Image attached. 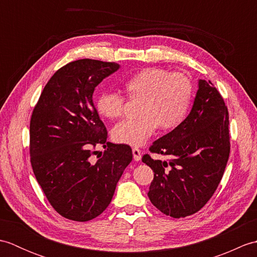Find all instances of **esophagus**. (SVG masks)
Masks as SVG:
<instances>
[{"label":"esophagus","instance_id":"obj_1","mask_svg":"<svg viewBox=\"0 0 257 257\" xmlns=\"http://www.w3.org/2000/svg\"><path fill=\"white\" fill-rule=\"evenodd\" d=\"M133 155H134V159L136 161L141 160V151L138 148H134L133 149Z\"/></svg>","mask_w":257,"mask_h":257}]
</instances>
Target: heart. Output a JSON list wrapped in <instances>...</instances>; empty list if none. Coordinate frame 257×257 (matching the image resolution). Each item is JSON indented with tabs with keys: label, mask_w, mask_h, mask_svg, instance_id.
I'll return each mask as SVG.
<instances>
[{
	"label": "heart",
	"mask_w": 257,
	"mask_h": 257,
	"mask_svg": "<svg viewBox=\"0 0 257 257\" xmlns=\"http://www.w3.org/2000/svg\"><path fill=\"white\" fill-rule=\"evenodd\" d=\"M130 99L143 98L136 119L114 125L112 139L118 144L140 147L155 134L157 127L168 130L183 121L191 105L193 86L182 73L160 67L140 70L124 83ZM102 117L117 119L123 114L125 98L118 91H102L95 101Z\"/></svg>",
	"instance_id": "heart-1"
}]
</instances>
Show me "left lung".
<instances>
[{
  "label": "left lung",
  "mask_w": 257,
  "mask_h": 257,
  "mask_svg": "<svg viewBox=\"0 0 257 257\" xmlns=\"http://www.w3.org/2000/svg\"><path fill=\"white\" fill-rule=\"evenodd\" d=\"M228 111L211 81L199 80V89L188 117L171 133L150 146L143 162L154 170L148 196L163 214L176 219L203 207L219 187L230 156Z\"/></svg>",
  "instance_id": "left-lung-1"
}]
</instances>
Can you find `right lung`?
I'll list each match as a JSON object with an SVG mask.
<instances>
[{
	"label": "right lung",
	"instance_id": "1",
	"mask_svg": "<svg viewBox=\"0 0 257 257\" xmlns=\"http://www.w3.org/2000/svg\"><path fill=\"white\" fill-rule=\"evenodd\" d=\"M118 68L117 63L89 58L68 63L47 81L33 109V172L54 210L68 220L86 222L100 215L133 160L128 145L108 143L92 102L95 87ZM97 144L106 150L92 163Z\"/></svg>",
	"mask_w": 257,
	"mask_h": 257
}]
</instances>
